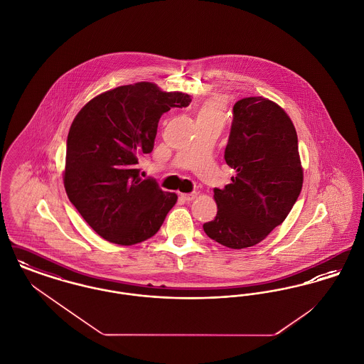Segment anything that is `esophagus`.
I'll use <instances>...</instances> for the list:
<instances>
[{
    "label": "esophagus",
    "instance_id": "34e87169",
    "mask_svg": "<svg viewBox=\"0 0 364 364\" xmlns=\"http://www.w3.org/2000/svg\"><path fill=\"white\" fill-rule=\"evenodd\" d=\"M196 192H191V193H181L180 195V198L183 199V200H186V202H191V200H193L195 198H196Z\"/></svg>",
    "mask_w": 364,
    "mask_h": 364
}]
</instances>
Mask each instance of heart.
<instances>
[{
  "instance_id": "b5f03b06",
  "label": "heart",
  "mask_w": 364,
  "mask_h": 364,
  "mask_svg": "<svg viewBox=\"0 0 364 364\" xmlns=\"http://www.w3.org/2000/svg\"><path fill=\"white\" fill-rule=\"evenodd\" d=\"M225 101L220 97L210 98L200 105L198 110V120H221L225 119Z\"/></svg>"
}]
</instances>
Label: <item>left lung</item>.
I'll return each instance as SVG.
<instances>
[{
    "instance_id": "8db88e82",
    "label": "left lung",
    "mask_w": 364,
    "mask_h": 364,
    "mask_svg": "<svg viewBox=\"0 0 364 364\" xmlns=\"http://www.w3.org/2000/svg\"><path fill=\"white\" fill-rule=\"evenodd\" d=\"M225 161L236 174L214 188L217 215L203 229L229 248L252 247L284 223L301 191L294 122L267 98H242L233 106Z\"/></svg>"
}]
</instances>
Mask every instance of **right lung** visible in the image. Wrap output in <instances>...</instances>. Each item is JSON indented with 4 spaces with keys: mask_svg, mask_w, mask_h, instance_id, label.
I'll use <instances>...</instances> for the list:
<instances>
[{
    "mask_svg": "<svg viewBox=\"0 0 364 364\" xmlns=\"http://www.w3.org/2000/svg\"><path fill=\"white\" fill-rule=\"evenodd\" d=\"M191 97L150 82L120 86L92 98L70 125L64 187L70 203L107 242L132 245L154 236L177 202L138 164L153 151L158 122Z\"/></svg>",
    "mask_w": 364,
    "mask_h": 364,
    "instance_id": "add662e5",
    "label": "right lung"
}]
</instances>
